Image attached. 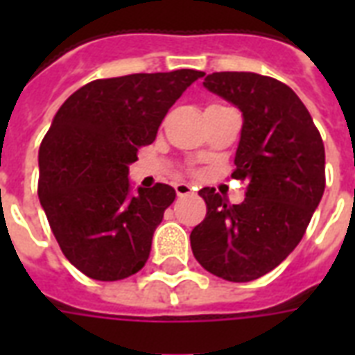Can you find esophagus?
Masks as SVG:
<instances>
[{"mask_svg":"<svg viewBox=\"0 0 355 355\" xmlns=\"http://www.w3.org/2000/svg\"><path fill=\"white\" fill-rule=\"evenodd\" d=\"M175 191H177L178 197H186V195L195 193V188H193V186H189V184H186V182H180V184H177V186H175Z\"/></svg>","mask_w":355,"mask_h":355,"instance_id":"esophagus-1","label":"esophagus"}]
</instances>
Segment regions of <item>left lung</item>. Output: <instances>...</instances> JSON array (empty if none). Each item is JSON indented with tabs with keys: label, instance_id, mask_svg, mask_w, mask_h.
<instances>
[{
	"label": "left lung",
	"instance_id": "1",
	"mask_svg": "<svg viewBox=\"0 0 355 355\" xmlns=\"http://www.w3.org/2000/svg\"><path fill=\"white\" fill-rule=\"evenodd\" d=\"M202 85L243 114L232 177L247 180L248 189L241 205L200 189L208 214L189 236L191 250L223 280H256L302 239L324 193V144L308 108L280 80L221 71Z\"/></svg>",
	"mask_w": 355,
	"mask_h": 355
}]
</instances>
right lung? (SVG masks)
I'll return each mask as SVG.
<instances>
[{"mask_svg": "<svg viewBox=\"0 0 355 355\" xmlns=\"http://www.w3.org/2000/svg\"><path fill=\"white\" fill-rule=\"evenodd\" d=\"M202 75L177 69L92 80L55 114L38 150V197L64 256L86 276L123 280L147 263L177 193L167 184L132 189L128 166Z\"/></svg>", "mask_w": 355, "mask_h": 355, "instance_id": "obj_1", "label": "right lung"}]
</instances>
